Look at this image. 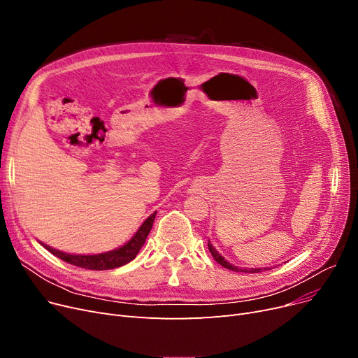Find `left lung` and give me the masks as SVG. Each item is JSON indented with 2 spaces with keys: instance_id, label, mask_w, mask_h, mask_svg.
<instances>
[{
  "instance_id": "left-lung-1",
  "label": "left lung",
  "mask_w": 358,
  "mask_h": 358,
  "mask_svg": "<svg viewBox=\"0 0 358 358\" xmlns=\"http://www.w3.org/2000/svg\"><path fill=\"white\" fill-rule=\"evenodd\" d=\"M208 249H210V252H211V255H213V258L221 265V266H224V268H227V269H231V271H236V272H250V274H257V272H262L264 269H261V268H245V269H242V268H237V266H233L231 264H229L223 257H221V255L213 248V245L211 243H208ZM265 269H268V268H265Z\"/></svg>"
}]
</instances>
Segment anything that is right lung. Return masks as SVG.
I'll list each match as a JSON object with an SVG mask.
<instances>
[{
  "mask_svg": "<svg viewBox=\"0 0 358 358\" xmlns=\"http://www.w3.org/2000/svg\"><path fill=\"white\" fill-rule=\"evenodd\" d=\"M156 218V213H152L144 223L143 226L138 229V231L135 233V236L132 239L125 243L122 248L106 252V253H100V255H68L59 250H55L52 248H49L46 245H43L50 253L55 255L57 258L80 266V268H86V269H92V271H105V269H113L117 266H122L128 262H131L137 253L140 252V249L143 248L147 236L152 227V221Z\"/></svg>",
  "mask_w": 358,
  "mask_h": 358,
  "instance_id": "obj_1",
  "label": "right lung"
}]
</instances>
